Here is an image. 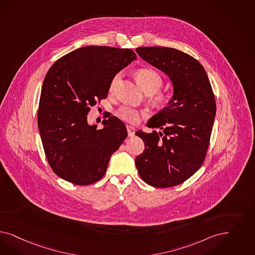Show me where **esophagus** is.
I'll list each match as a JSON object with an SVG mask.
<instances>
[{
    "mask_svg": "<svg viewBox=\"0 0 255 255\" xmlns=\"http://www.w3.org/2000/svg\"><path fill=\"white\" fill-rule=\"evenodd\" d=\"M127 132H128V136L132 137L134 135V128L131 125H127Z\"/></svg>",
    "mask_w": 255,
    "mask_h": 255,
    "instance_id": "34e87169",
    "label": "esophagus"
}]
</instances>
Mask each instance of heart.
<instances>
[{
	"label": "heart",
	"instance_id": "heart-1",
	"mask_svg": "<svg viewBox=\"0 0 255 255\" xmlns=\"http://www.w3.org/2000/svg\"><path fill=\"white\" fill-rule=\"evenodd\" d=\"M135 79L144 91H151L153 93L158 90L163 82L158 71L151 68H142L136 70ZM120 80H121L120 73L115 75L114 78L110 84V90L114 89L116 85L119 83ZM167 100L168 98L165 94H160L157 97V101L159 103H166ZM118 115L121 119H123V121L127 123H135L138 121L137 112L129 106H124L123 108H121L118 112Z\"/></svg>",
	"mask_w": 255,
	"mask_h": 255
}]
</instances>
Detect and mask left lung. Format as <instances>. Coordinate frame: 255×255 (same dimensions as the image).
<instances>
[{
    "label": "left lung",
    "mask_w": 255,
    "mask_h": 255,
    "mask_svg": "<svg viewBox=\"0 0 255 255\" xmlns=\"http://www.w3.org/2000/svg\"><path fill=\"white\" fill-rule=\"evenodd\" d=\"M135 52L167 75L173 94L167 106L147 123L161 131L135 132L145 149L134 163L148 185H180L201 167L209 146L216 116L210 82L202 64L187 53L167 47H139Z\"/></svg>",
    "instance_id": "1"
}]
</instances>
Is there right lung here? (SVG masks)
<instances>
[{
    "label": "right lung",
    "instance_id": "1",
    "mask_svg": "<svg viewBox=\"0 0 255 255\" xmlns=\"http://www.w3.org/2000/svg\"><path fill=\"white\" fill-rule=\"evenodd\" d=\"M136 54L131 49L87 46L62 56L48 70L41 88L37 124L54 173L74 185H91L105 175L111 155L127 136L114 116L103 129L88 124L90 106L105 99L115 75Z\"/></svg>",
    "mask_w": 255,
    "mask_h": 255
}]
</instances>
